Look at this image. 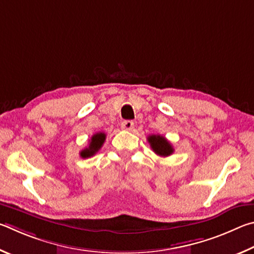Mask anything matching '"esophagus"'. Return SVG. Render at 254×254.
Returning a JSON list of instances; mask_svg holds the SVG:
<instances>
[{
    "label": "esophagus",
    "mask_w": 254,
    "mask_h": 254,
    "mask_svg": "<svg viewBox=\"0 0 254 254\" xmlns=\"http://www.w3.org/2000/svg\"><path fill=\"white\" fill-rule=\"evenodd\" d=\"M122 128L125 130H131L134 128V122L132 120H124L122 123Z\"/></svg>",
    "instance_id": "34e87169"
}]
</instances>
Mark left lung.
Returning <instances> with one entry per match:
<instances>
[{
	"instance_id": "left-lung-1",
	"label": "left lung",
	"mask_w": 254,
	"mask_h": 254,
	"mask_svg": "<svg viewBox=\"0 0 254 254\" xmlns=\"http://www.w3.org/2000/svg\"><path fill=\"white\" fill-rule=\"evenodd\" d=\"M147 139L150 147H152L155 154H157L158 156L167 157L174 153V148H173L172 144L164 136L150 135L148 136Z\"/></svg>"
}]
</instances>
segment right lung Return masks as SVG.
<instances>
[{"mask_svg": "<svg viewBox=\"0 0 254 254\" xmlns=\"http://www.w3.org/2000/svg\"><path fill=\"white\" fill-rule=\"evenodd\" d=\"M105 139H106L105 132H97V134H95L91 137L90 143H89L88 147L81 150L80 156L82 158H88V157L93 156V155H95L98 150L102 147V145L105 143Z\"/></svg>", "mask_w": 254, "mask_h": 254, "instance_id": "obj_1", "label": "right lung"}]
</instances>
